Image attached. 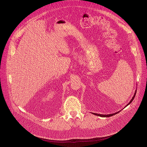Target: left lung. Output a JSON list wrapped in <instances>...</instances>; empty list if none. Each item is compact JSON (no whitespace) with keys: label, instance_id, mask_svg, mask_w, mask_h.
Segmentation results:
<instances>
[{"label":"left lung","instance_id":"8db88e82","mask_svg":"<svg viewBox=\"0 0 147 147\" xmlns=\"http://www.w3.org/2000/svg\"><path fill=\"white\" fill-rule=\"evenodd\" d=\"M136 92H137V90H136L135 93H134V96H133L132 99L130 100V102H129L125 107H127V106L129 105H130V104L131 103V102L133 100V99H134V97H135V96H136ZM119 112H120V111H119V112H116V113H112V114H109V115H101V114H98V113H92L93 115H96V116H100V117H108L112 116H113V115H116V114H117V113H119Z\"/></svg>","mask_w":147,"mask_h":147}]
</instances>
